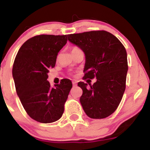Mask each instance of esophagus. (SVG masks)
I'll return each mask as SVG.
<instances>
[{"label":"esophagus","mask_w":150,"mask_h":150,"mask_svg":"<svg viewBox=\"0 0 150 150\" xmlns=\"http://www.w3.org/2000/svg\"><path fill=\"white\" fill-rule=\"evenodd\" d=\"M73 86L74 87H75V86H77V84H76V82H73Z\"/></svg>","instance_id":"1"}]
</instances>
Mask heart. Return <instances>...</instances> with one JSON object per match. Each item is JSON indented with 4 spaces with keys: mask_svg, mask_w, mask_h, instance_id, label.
Listing matches in <instances>:
<instances>
[{
    "mask_svg": "<svg viewBox=\"0 0 150 150\" xmlns=\"http://www.w3.org/2000/svg\"><path fill=\"white\" fill-rule=\"evenodd\" d=\"M77 49V47H73V49H72V51H73V50H75V49Z\"/></svg>",
    "mask_w": 150,
    "mask_h": 150,
    "instance_id": "b5f03b06",
    "label": "heart"
}]
</instances>
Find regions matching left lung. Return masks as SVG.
Segmentation results:
<instances>
[{"instance_id":"obj_1","label":"left lung","mask_w":150,"mask_h":150,"mask_svg":"<svg viewBox=\"0 0 150 150\" xmlns=\"http://www.w3.org/2000/svg\"><path fill=\"white\" fill-rule=\"evenodd\" d=\"M68 39L85 54L86 79L97 78L92 85L84 82L80 101L86 114L101 119L116 110L125 89L128 60L124 46L117 37L104 30L68 34Z\"/></svg>"}]
</instances>
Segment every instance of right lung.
<instances>
[{"mask_svg":"<svg viewBox=\"0 0 150 150\" xmlns=\"http://www.w3.org/2000/svg\"><path fill=\"white\" fill-rule=\"evenodd\" d=\"M67 41V35L35 36L22 44L15 58L13 76L17 94L27 114L39 123L56 121L64 112L72 82L63 79L52 88L47 78Z\"/></svg>","mask_w":150,"mask_h":150,"instance_id":"1","label":"right lung"}]
</instances>
